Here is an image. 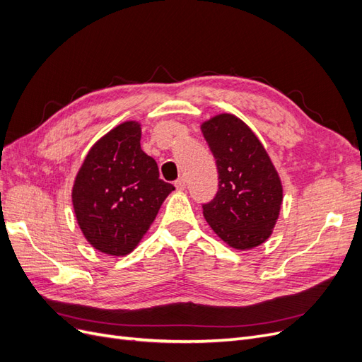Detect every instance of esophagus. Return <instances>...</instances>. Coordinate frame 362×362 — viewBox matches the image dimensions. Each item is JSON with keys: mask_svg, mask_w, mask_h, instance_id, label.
<instances>
[{"mask_svg": "<svg viewBox=\"0 0 362 362\" xmlns=\"http://www.w3.org/2000/svg\"><path fill=\"white\" fill-rule=\"evenodd\" d=\"M185 178H180V180H177L175 181V187H177V190L178 192H182V190H185Z\"/></svg>", "mask_w": 362, "mask_h": 362, "instance_id": "1", "label": "esophagus"}]
</instances>
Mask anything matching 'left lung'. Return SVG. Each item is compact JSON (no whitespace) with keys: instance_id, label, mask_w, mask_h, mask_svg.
<instances>
[{"instance_id":"1","label":"left lung","mask_w":362,"mask_h":362,"mask_svg":"<svg viewBox=\"0 0 362 362\" xmlns=\"http://www.w3.org/2000/svg\"><path fill=\"white\" fill-rule=\"evenodd\" d=\"M216 158L218 192L202 206L206 223L237 250L262 245L272 235L284 199L279 173L266 148L242 119L221 113L201 124Z\"/></svg>"}]
</instances>
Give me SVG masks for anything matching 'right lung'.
Masks as SVG:
<instances>
[{
    "mask_svg": "<svg viewBox=\"0 0 362 362\" xmlns=\"http://www.w3.org/2000/svg\"><path fill=\"white\" fill-rule=\"evenodd\" d=\"M127 120L89 149L72 185V206L84 238L112 257L128 255L175 190L140 148L141 128Z\"/></svg>",
    "mask_w": 362,
    "mask_h": 362,
    "instance_id": "obj_1",
    "label": "right lung"
}]
</instances>
